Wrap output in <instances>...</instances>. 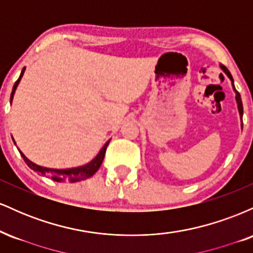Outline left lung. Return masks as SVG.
Segmentation results:
<instances>
[{"label": "left lung", "mask_w": 253, "mask_h": 253, "mask_svg": "<svg viewBox=\"0 0 253 253\" xmlns=\"http://www.w3.org/2000/svg\"><path fill=\"white\" fill-rule=\"evenodd\" d=\"M220 69H221V70H222L223 72H225L226 75H227V77L229 78V80H231V82H232V88H233L234 92H236V101H237V106H238V112H239L240 119H242V129H243V102H242V97H240V94L237 91L236 86H234L233 77H232L231 72L228 71V69L226 68V66H223V65H220Z\"/></svg>", "instance_id": "obj_1"}]
</instances>
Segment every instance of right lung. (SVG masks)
<instances>
[{
	"label": "right lung",
	"instance_id": "add662e5",
	"mask_svg": "<svg viewBox=\"0 0 253 253\" xmlns=\"http://www.w3.org/2000/svg\"><path fill=\"white\" fill-rule=\"evenodd\" d=\"M25 70H26V68L22 69L21 74H20V77L17 78L15 84H14L13 91H11V94H10V103L13 102L14 94H15V90L17 88V85H19L20 81H21L22 76H24ZM13 140H14V139H13ZM109 141H110V139L108 141H107L106 144L103 145L102 149L100 150V152L97 153L96 157H95L94 159H91L89 163L84 164V165H82V167L70 168V169H50V168L40 167V165H38L36 163H33V162H31L30 159H28L27 157H26L20 150H19V152H20V155H21L22 158H24L26 164H27L32 170L37 171V172L42 173V175L50 176L51 178L53 179V181H57V182H66V181H68V182L74 183V182L83 181V179L89 178V177H91L98 169H100L101 164H102V162H103L104 153H106L107 146H108ZM14 144H15V141H14Z\"/></svg>",
	"mask_w": 253,
	"mask_h": 253
}]
</instances>
